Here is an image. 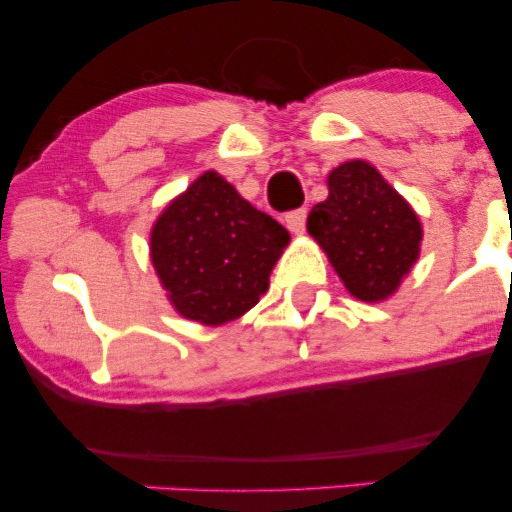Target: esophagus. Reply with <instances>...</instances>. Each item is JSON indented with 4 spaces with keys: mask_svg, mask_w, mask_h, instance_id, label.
<instances>
[{
    "mask_svg": "<svg viewBox=\"0 0 512 512\" xmlns=\"http://www.w3.org/2000/svg\"><path fill=\"white\" fill-rule=\"evenodd\" d=\"M305 219H308V211H305V209L289 211V214H286V226H289V231H293V233H303L305 231Z\"/></svg>",
    "mask_w": 512,
    "mask_h": 512,
    "instance_id": "1",
    "label": "esophagus"
}]
</instances>
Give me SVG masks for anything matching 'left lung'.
Here are the masks:
<instances>
[{"mask_svg":"<svg viewBox=\"0 0 512 512\" xmlns=\"http://www.w3.org/2000/svg\"><path fill=\"white\" fill-rule=\"evenodd\" d=\"M308 233L358 301L378 303L399 289L419 260L421 221L395 187L366 161H346L327 178Z\"/></svg>","mask_w":512,"mask_h":512,"instance_id":"obj_1","label":"left lung"}]
</instances>
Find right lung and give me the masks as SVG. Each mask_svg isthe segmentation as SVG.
<instances>
[{"label":"right lung","instance_id":"1","mask_svg":"<svg viewBox=\"0 0 512 512\" xmlns=\"http://www.w3.org/2000/svg\"><path fill=\"white\" fill-rule=\"evenodd\" d=\"M289 238L279 221L207 170L156 219L151 264L182 317L219 327L257 305Z\"/></svg>","mask_w":512,"mask_h":512}]
</instances>
